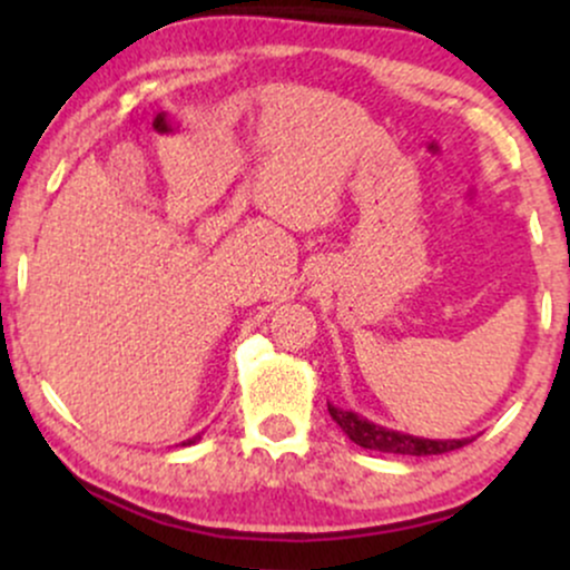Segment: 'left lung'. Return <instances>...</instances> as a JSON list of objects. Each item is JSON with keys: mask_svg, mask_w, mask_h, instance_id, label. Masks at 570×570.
Here are the masks:
<instances>
[{"mask_svg": "<svg viewBox=\"0 0 570 570\" xmlns=\"http://www.w3.org/2000/svg\"><path fill=\"white\" fill-rule=\"evenodd\" d=\"M332 421L348 434L351 442H356L358 448L377 450V453H394V455H442L450 450L463 448L472 440H421V436L399 434V431L375 426V423L364 421L356 412L337 410L330 404Z\"/></svg>", "mask_w": 570, "mask_h": 570, "instance_id": "1", "label": "left lung"}]
</instances>
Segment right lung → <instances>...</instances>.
I'll return each instance as SVG.
<instances>
[{
    "label": "right lung",
    "mask_w": 570,
    "mask_h": 570,
    "mask_svg": "<svg viewBox=\"0 0 570 570\" xmlns=\"http://www.w3.org/2000/svg\"><path fill=\"white\" fill-rule=\"evenodd\" d=\"M200 440V434L198 436H193V440H187V442H181V444H195V442H198Z\"/></svg>",
    "instance_id": "obj_1"
}]
</instances>
